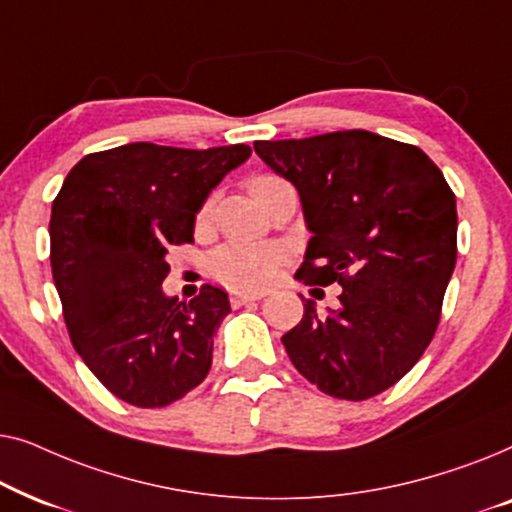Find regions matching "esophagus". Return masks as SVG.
Returning a JSON list of instances; mask_svg holds the SVG:
<instances>
[{
	"label": "esophagus",
	"instance_id": "1",
	"mask_svg": "<svg viewBox=\"0 0 512 512\" xmlns=\"http://www.w3.org/2000/svg\"><path fill=\"white\" fill-rule=\"evenodd\" d=\"M263 293H242V291H235L233 296H230V305L233 307H242V305H249V303H256V300H261Z\"/></svg>",
	"mask_w": 512,
	"mask_h": 512
}]
</instances>
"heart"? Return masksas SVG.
<instances>
[{
    "label": "heart",
    "mask_w": 512,
    "mask_h": 512,
    "mask_svg": "<svg viewBox=\"0 0 512 512\" xmlns=\"http://www.w3.org/2000/svg\"><path fill=\"white\" fill-rule=\"evenodd\" d=\"M275 177L263 174L254 177L247 184L249 193H254L263 184ZM209 214V205L202 207L198 219L205 221ZM286 261V249L282 244L272 242H228L209 256V270L221 279L223 284L235 286V289H261L277 275L279 265Z\"/></svg>",
    "instance_id": "heart-1"
}]
</instances>
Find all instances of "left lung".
I'll list each match as a JSON object with an SVG mask.
<instances>
[{"mask_svg":"<svg viewBox=\"0 0 512 512\" xmlns=\"http://www.w3.org/2000/svg\"><path fill=\"white\" fill-rule=\"evenodd\" d=\"M303 202L305 284H340V307L312 300L284 335L300 375L333 398L394 387L436 333L457 263V200L422 149L368 130L256 142Z\"/></svg>","mask_w":512,"mask_h":512,"instance_id":"obj_1","label":"left lung"}]
</instances>
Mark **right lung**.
I'll return each mask as SVG.
<instances>
[{
    "label": "right lung",
    "mask_w": 512,
    "mask_h": 512,
    "mask_svg": "<svg viewBox=\"0 0 512 512\" xmlns=\"http://www.w3.org/2000/svg\"><path fill=\"white\" fill-rule=\"evenodd\" d=\"M249 156L247 144H123L81 158L53 200L51 268L69 338L121 401L165 408L212 368L228 293L205 284L179 303L160 284L167 249L193 242L207 195Z\"/></svg>",
    "instance_id": "add662e5"
}]
</instances>
